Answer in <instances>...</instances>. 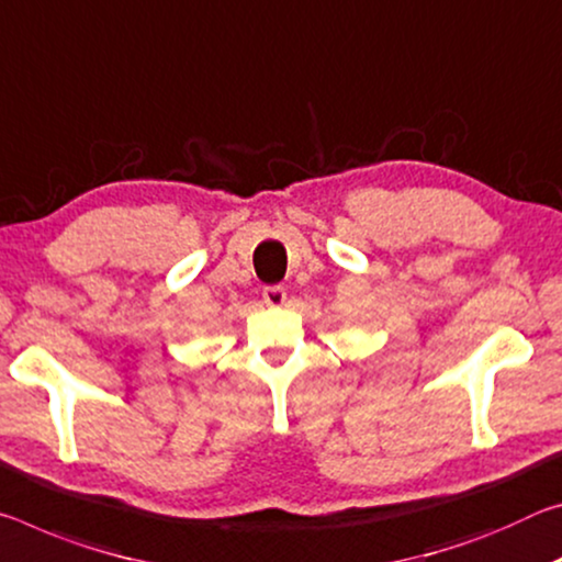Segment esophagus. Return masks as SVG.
I'll list each match as a JSON object with an SVG mask.
<instances>
[{"label":"esophagus","mask_w":562,"mask_h":562,"mask_svg":"<svg viewBox=\"0 0 562 562\" xmlns=\"http://www.w3.org/2000/svg\"><path fill=\"white\" fill-rule=\"evenodd\" d=\"M283 301H286V291L281 286H266L263 289V303L266 306H283Z\"/></svg>","instance_id":"1"}]
</instances>
